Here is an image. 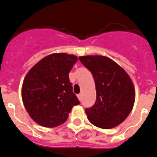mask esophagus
Wrapping results in <instances>:
<instances>
[{
	"label": "esophagus",
	"instance_id": "obj_1",
	"mask_svg": "<svg viewBox=\"0 0 157 157\" xmlns=\"http://www.w3.org/2000/svg\"><path fill=\"white\" fill-rule=\"evenodd\" d=\"M77 97H78V98L79 99V101H82V94H78Z\"/></svg>",
	"mask_w": 157,
	"mask_h": 157
}]
</instances>
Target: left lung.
Segmentation results:
<instances>
[{"mask_svg": "<svg viewBox=\"0 0 157 157\" xmlns=\"http://www.w3.org/2000/svg\"><path fill=\"white\" fill-rule=\"evenodd\" d=\"M79 60L95 82V103L86 109L89 121L102 129L123 123L132 110L135 98L134 85L127 72L106 56H80Z\"/></svg>", "mask_w": 157, "mask_h": 157, "instance_id": "obj_1", "label": "left lung"}]
</instances>
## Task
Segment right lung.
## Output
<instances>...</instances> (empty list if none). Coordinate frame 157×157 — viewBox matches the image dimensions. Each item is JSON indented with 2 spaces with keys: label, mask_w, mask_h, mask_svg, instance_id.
Returning a JSON list of instances; mask_svg holds the SVG:
<instances>
[{
  "label": "right lung",
  "mask_w": 157,
  "mask_h": 157,
  "mask_svg": "<svg viewBox=\"0 0 157 157\" xmlns=\"http://www.w3.org/2000/svg\"><path fill=\"white\" fill-rule=\"evenodd\" d=\"M78 58L53 53L36 63L25 77L22 98L26 110L39 125L55 127L64 123L74 105L80 102L69 80Z\"/></svg>",
  "instance_id": "add662e5"
}]
</instances>
